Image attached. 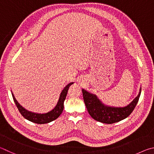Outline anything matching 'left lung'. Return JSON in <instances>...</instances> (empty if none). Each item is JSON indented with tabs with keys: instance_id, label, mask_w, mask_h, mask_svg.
Returning <instances> with one entry per match:
<instances>
[{
	"instance_id": "8db88e82",
	"label": "left lung",
	"mask_w": 154,
	"mask_h": 154,
	"mask_svg": "<svg viewBox=\"0 0 154 154\" xmlns=\"http://www.w3.org/2000/svg\"><path fill=\"white\" fill-rule=\"evenodd\" d=\"M83 99L88 113L93 119L102 123L113 124L125 119L130 115L138 103L141 91L138 96L125 107H111L105 106L97 97L82 89Z\"/></svg>"
}]
</instances>
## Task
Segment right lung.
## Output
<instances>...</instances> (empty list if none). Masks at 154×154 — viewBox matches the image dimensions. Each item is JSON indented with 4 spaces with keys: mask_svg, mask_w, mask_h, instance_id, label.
<instances>
[{
    "mask_svg": "<svg viewBox=\"0 0 154 154\" xmlns=\"http://www.w3.org/2000/svg\"><path fill=\"white\" fill-rule=\"evenodd\" d=\"M73 83H69V85H67L66 87L63 88V90L62 91V92L61 93L59 101L57 102V104L55 108L53 110H51V112L44 114H35V113L28 112V110L24 109L22 106H20V103H19L15 99L14 95H13V93L12 96L16 106H17L18 110L20 111V114L22 115L26 119L31 121L32 122L40 124V125H41V124H47L55 120L61 114V113L63 110V103L66 97L67 91H68L69 87Z\"/></svg>",
    "mask_w": 154,
    "mask_h": 154,
    "instance_id": "1",
    "label": "right lung"
}]
</instances>
